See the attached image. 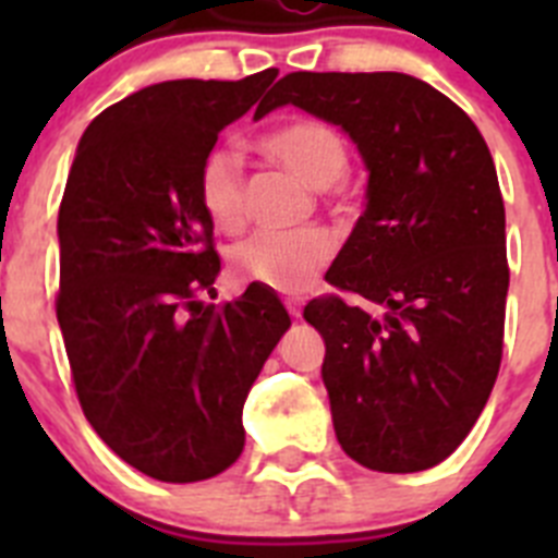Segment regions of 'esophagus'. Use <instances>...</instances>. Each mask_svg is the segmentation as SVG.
Wrapping results in <instances>:
<instances>
[{
    "label": "esophagus",
    "mask_w": 558,
    "mask_h": 558,
    "mask_svg": "<svg viewBox=\"0 0 558 558\" xmlns=\"http://www.w3.org/2000/svg\"><path fill=\"white\" fill-rule=\"evenodd\" d=\"M284 307H288V313L293 315V318H299L304 307V299L302 295H288V299H284Z\"/></svg>",
    "instance_id": "34e87169"
}]
</instances>
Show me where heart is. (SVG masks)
Returning a JSON list of instances; mask_svg holds the SVG:
<instances>
[{"label": "heart", "instance_id": "obj_1", "mask_svg": "<svg viewBox=\"0 0 558 558\" xmlns=\"http://www.w3.org/2000/svg\"><path fill=\"white\" fill-rule=\"evenodd\" d=\"M259 150L293 172L310 190H329L349 170V147L332 125L322 120H293L268 131ZM201 206L220 231H236L245 220L243 159L231 147H218L198 172ZM335 243L324 229L256 231L231 254L236 274L279 293H299L329 263Z\"/></svg>", "mask_w": 558, "mask_h": 558}]
</instances>
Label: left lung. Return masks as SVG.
<instances>
[{"mask_svg":"<svg viewBox=\"0 0 558 558\" xmlns=\"http://www.w3.org/2000/svg\"><path fill=\"white\" fill-rule=\"evenodd\" d=\"M295 106L338 125L368 170L366 209L327 282L366 299H313L322 377L349 458L422 472L456 452L502 357L509 293L506 209L475 122L402 72H293L256 117Z\"/></svg>","mask_w":558,"mask_h":558,"instance_id":"left-lung-1","label":"left lung"}]
</instances>
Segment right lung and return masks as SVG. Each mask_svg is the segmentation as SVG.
<instances>
[{"mask_svg": "<svg viewBox=\"0 0 558 558\" xmlns=\"http://www.w3.org/2000/svg\"><path fill=\"white\" fill-rule=\"evenodd\" d=\"M276 75L140 88L92 120L69 170L56 310L75 391L97 436L156 481H206L240 458L245 397L290 327L259 282L201 302L220 274L201 165Z\"/></svg>", "mask_w": 558, "mask_h": 558, "instance_id": "obj_1", "label": "right lung"}]
</instances>
